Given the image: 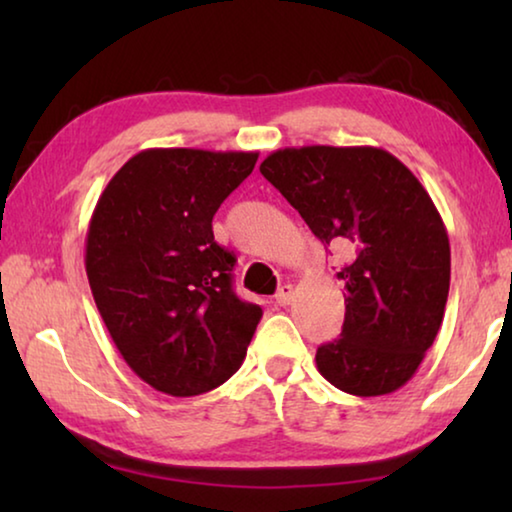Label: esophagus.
<instances>
[{
    "instance_id": "34e87169",
    "label": "esophagus",
    "mask_w": 512,
    "mask_h": 512,
    "mask_svg": "<svg viewBox=\"0 0 512 512\" xmlns=\"http://www.w3.org/2000/svg\"><path fill=\"white\" fill-rule=\"evenodd\" d=\"M291 300H293V284H282V287L275 293V302L280 307H287V305H291Z\"/></svg>"
}]
</instances>
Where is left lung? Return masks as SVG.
Segmentation results:
<instances>
[{
	"label": "left lung",
	"instance_id": "left-lung-1",
	"mask_svg": "<svg viewBox=\"0 0 512 512\" xmlns=\"http://www.w3.org/2000/svg\"><path fill=\"white\" fill-rule=\"evenodd\" d=\"M262 176L325 246L348 253L343 332L316 366L343 393H395L424 359L445 316L449 237L427 189L377 146L280 149Z\"/></svg>",
	"mask_w": 512,
	"mask_h": 512
}]
</instances>
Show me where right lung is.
Returning <instances> with one entry per match:
<instances>
[{"label": "right lung", "instance_id": "1", "mask_svg": "<svg viewBox=\"0 0 512 512\" xmlns=\"http://www.w3.org/2000/svg\"><path fill=\"white\" fill-rule=\"evenodd\" d=\"M259 153L146 149L94 207L85 271L124 361L155 391L192 397L244 363L262 307L232 289L235 255L214 241L221 203Z\"/></svg>", "mask_w": 512, "mask_h": 512}]
</instances>
